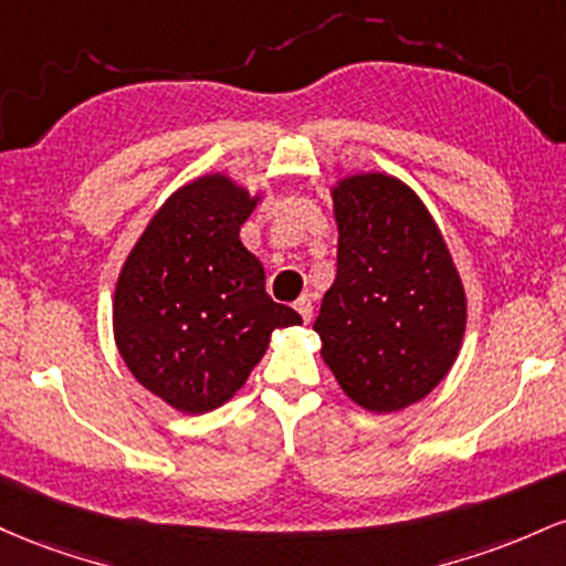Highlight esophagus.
Here are the masks:
<instances>
[{"instance_id": "obj_1", "label": "esophagus", "mask_w": 566, "mask_h": 566, "mask_svg": "<svg viewBox=\"0 0 566 566\" xmlns=\"http://www.w3.org/2000/svg\"><path fill=\"white\" fill-rule=\"evenodd\" d=\"M294 307H296V313L302 315V321H304V323H310V321H313V300H310L307 294L300 296V300H296Z\"/></svg>"}]
</instances>
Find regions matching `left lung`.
<instances>
[{
	"label": "left lung",
	"instance_id": "1",
	"mask_svg": "<svg viewBox=\"0 0 566 566\" xmlns=\"http://www.w3.org/2000/svg\"><path fill=\"white\" fill-rule=\"evenodd\" d=\"M336 277L315 317L336 382L368 411H401L447 377L465 291L433 216L385 174L334 187Z\"/></svg>",
	"mask_w": 566,
	"mask_h": 566
}]
</instances>
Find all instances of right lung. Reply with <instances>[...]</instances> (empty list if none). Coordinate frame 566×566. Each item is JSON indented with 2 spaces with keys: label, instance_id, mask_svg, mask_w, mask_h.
<instances>
[{
  "label": "right lung",
  "instance_id": "add662e5",
  "mask_svg": "<svg viewBox=\"0 0 566 566\" xmlns=\"http://www.w3.org/2000/svg\"><path fill=\"white\" fill-rule=\"evenodd\" d=\"M256 198L213 174L170 195L114 291V339L133 377L187 415L245 385L275 328L296 310L270 300L264 266L240 243Z\"/></svg>",
  "mask_w": 566,
  "mask_h": 566
}]
</instances>
